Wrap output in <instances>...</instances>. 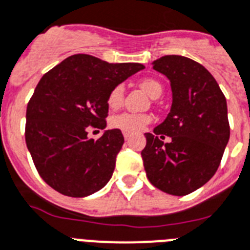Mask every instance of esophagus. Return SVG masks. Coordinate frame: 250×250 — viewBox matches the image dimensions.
Here are the masks:
<instances>
[{"instance_id":"obj_1","label":"esophagus","mask_w":250,"mask_h":250,"mask_svg":"<svg viewBox=\"0 0 250 250\" xmlns=\"http://www.w3.org/2000/svg\"><path fill=\"white\" fill-rule=\"evenodd\" d=\"M123 136H125V140H127V141H128L129 139H131V135H129V133H123Z\"/></svg>"}]
</instances>
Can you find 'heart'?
<instances>
[{"mask_svg": "<svg viewBox=\"0 0 250 250\" xmlns=\"http://www.w3.org/2000/svg\"><path fill=\"white\" fill-rule=\"evenodd\" d=\"M140 86L153 99H158L163 92L162 84L155 79H143L140 82ZM123 97H125V87H123V84H117L111 88L109 95H107V106L113 110L118 109L123 103ZM150 122H151L150 115L125 111L121 114L113 115L110 119V125L113 128L119 129V131L125 132V133H137V132L143 131Z\"/></svg>", "mask_w": 250, "mask_h": 250, "instance_id": "b5f03b06", "label": "heart"}]
</instances>
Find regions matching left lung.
<instances>
[{"instance_id": "left-lung-1", "label": "left lung", "mask_w": 250, "mask_h": 250, "mask_svg": "<svg viewBox=\"0 0 250 250\" xmlns=\"http://www.w3.org/2000/svg\"><path fill=\"white\" fill-rule=\"evenodd\" d=\"M151 64L169 79L172 105L154 133H145L144 167L157 188L188 195L209 181L221 163L230 139L226 97L212 74L191 59L167 55ZM164 135L171 143L161 141Z\"/></svg>"}]
</instances>
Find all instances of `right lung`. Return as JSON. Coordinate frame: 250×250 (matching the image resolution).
Masks as SVG:
<instances>
[{
  "label": "right lung",
  "instance_id": "add662e5",
  "mask_svg": "<svg viewBox=\"0 0 250 250\" xmlns=\"http://www.w3.org/2000/svg\"><path fill=\"white\" fill-rule=\"evenodd\" d=\"M144 68L77 54L41 78L26 106L25 143L38 173L54 190L84 198L109 182L123 135L107 129L92 140L87 129L106 127L110 90Z\"/></svg>",
  "mask_w": 250,
  "mask_h": 250
}]
</instances>
